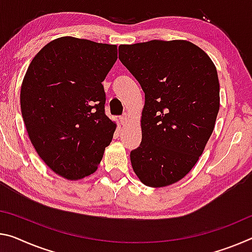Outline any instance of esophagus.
Listing matches in <instances>:
<instances>
[{
    "label": "esophagus",
    "mask_w": 252,
    "mask_h": 252,
    "mask_svg": "<svg viewBox=\"0 0 252 252\" xmlns=\"http://www.w3.org/2000/svg\"><path fill=\"white\" fill-rule=\"evenodd\" d=\"M120 121H121V125H126L127 122V115L126 113L121 115V117H120Z\"/></svg>",
    "instance_id": "esophagus-1"
}]
</instances>
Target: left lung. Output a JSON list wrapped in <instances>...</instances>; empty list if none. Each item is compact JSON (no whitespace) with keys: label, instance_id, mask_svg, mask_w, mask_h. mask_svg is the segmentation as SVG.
<instances>
[{"label":"left lung","instance_id":"1","mask_svg":"<svg viewBox=\"0 0 252 252\" xmlns=\"http://www.w3.org/2000/svg\"><path fill=\"white\" fill-rule=\"evenodd\" d=\"M119 59L146 99L141 143L131 150V165L145 185H171L189 173L213 132L220 109L217 68L186 40L121 45Z\"/></svg>","mask_w":252,"mask_h":252}]
</instances>
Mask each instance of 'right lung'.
Here are the masks:
<instances>
[{
	"mask_svg": "<svg viewBox=\"0 0 252 252\" xmlns=\"http://www.w3.org/2000/svg\"><path fill=\"white\" fill-rule=\"evenodd\" d=\"M118 59L114 45L63 37L35 55L20 94L22 118L40 158L56 174H93L115 123L105 114L102 82Z\"/></svg>",
	"mask_w": 252,
	"mask_h": 252,
	"instance_id": "add662e5",
	"label": "right lung"
}]
</instances>
